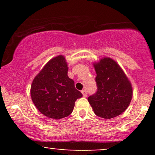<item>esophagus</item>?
Listing matches in <instances>:
<instances>
[{
	"label": "esophagus",
	"instance_id": "esophagus-1",
	"mask_svg": "<svg viewBox=\"0 0 155 155\" xmlns=\"http://www.w3.org/2000/svg\"><path fill=\"white\" fill-rule=\"evenodd\" d=\"M82 95H83L84 97H87V91L85 90H82Z\"/></svg>",
	"mask_w": 155,
	"mask_h": 155
}]
</instances>
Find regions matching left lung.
<instances>
[{
  "label": "left lung",
  "mask_w": 155,
  "mask_h": 155,
  "mask_svg": "<svg viewBox=\"0 0 155 155\" xmlns=\"http://www.w3.org/2000/svg\"><path fill=\"white\" fill-rule=\"evenodd\" d=\"M97 73V92L88 97L94 114L110 119L121 114L130 104L132 86L118 63L110 58H104L94 63Z\"/></svg>",
  "instance_id": "obj_1"
}]
</instances>
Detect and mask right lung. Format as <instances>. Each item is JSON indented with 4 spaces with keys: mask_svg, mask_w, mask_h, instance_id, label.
Returning a JSON list of instances; mask_svg holds the SVG:
<instances>
[{
    "mask_svg": "<svg viewBox=\"0 0 155 155\" xmlns=\"http://www.w3.org/2000/svg\"><path fill=\"white\" fill-rule=\"evenodd\" d=\"M68 65L63 56L52 58L34 79L31 97L35 107L53 119L67 117L73 112L75 102L82 97L75 82L68 76Z\"/></svg>",
    "mask_w": 155,
    "mask_h": 155,
    "instance_id": "right-lung-1",
    "label": "right lung"
}]
</instances>
